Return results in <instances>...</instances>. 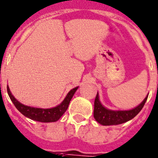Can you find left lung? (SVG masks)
<instances>
[{"mask_svg":"<svg viewBox=\"0 0 158 158\" xmlns=\"http://www.w3.org/2000/svg\"><path fill=\"white\" fill-rule=\"evenodd\" d=\"M148 96L135 108L130 110H111L101 105L97 92L94 101V118L100 124L103 126L118 125L124 123L136 116L144 106Z\"/></svg>","mask_w":158,"mask_h":158,"instance_id":"left-lung-1","label":"left lung"}]
</instances>
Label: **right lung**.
I'll return each instance as SVG.
<instances>
[{"mask_svg": "<svg viewBox=\"0 0 158 158\" xmlns=\"http://www.w3.org/2000/svg\"><path fill=\"white\" fill-rule=\"evenodd\" d=\"M78 88L79 87L73 88L68 92L65 99L60 105H58L56 107L50 109L35 108V107L24 106L15 99V97L10 92L9 86H7V92H8L10 100L12 101L17 110H19L21 114H23L24 116L28 118L32 119L34 121L41 122V123H52V122H57L63 115L64 113L66 112L68 106H69L70 100L73 97Z\"/></svg>", "mask_w": 158, "mask_h": 158, "instance_id": "add662e5", "label": "right lung"}]
</instances>
